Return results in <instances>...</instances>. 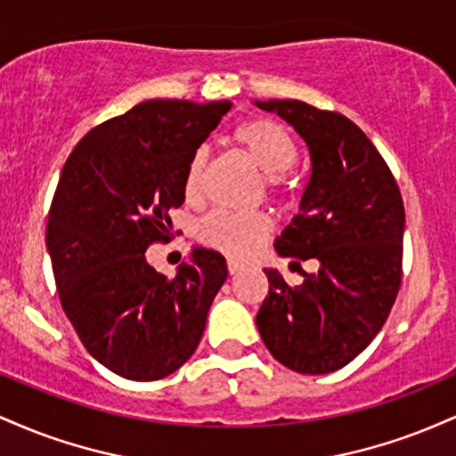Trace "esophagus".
<instances>
[{
  "label": "esophagus",
  "mask_w": 456,
  "mask_h": 456,
  "mask_svg": "<svg viewBox=\"0 0 456 456\" xmlns=\"http://www.w3.org/2000/svg\"><path fill=\"white\" fill-rule=\"evenodd\" d=\"M244 268H246V265L242 264V261H238V259H233V257L227 259V270H229V274H238V272H242Z\"/></svg>",
  "instance_id": "obj_1"
}]
</instances>
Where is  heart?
Instances as JSON below:
<instances>
[{"mask_svg":"<svg viewBox=\"0 0 456 456\" xmlns=\"http://www.w3.org/2000/svg\"><path fill=\"white\" fill-rule=\"evenodd\" d=\"M232 139L264 174L261 184H264L265 195L272 199L285 197L291 188L287 171L297 159L296 141L291 139V134L281 124L259 118L240 124L233 130ZM206 165V150H197L188 160L184 171V197L188 203L201 201ZM270 233L272 221L264 212H214L199 229V238L203 244L233 259H248L270 238Z\"/></svg>","mask_w":456,"mask_h":456,"instance_id":"obj_1","label":"heart"}]
</instances>
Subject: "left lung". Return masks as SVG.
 <instances>
[{
    "instance_id": "8db88e82",
    "label": "left lung",
    "mask_w": 456,
    "mask_h": 456,
    "mask_svg": "<svg viewBox=\"0 0 456 456\" xmlns=\"http://www.w3.org/2000/svg\"><path fill=\"white\" fill-rule=\"evenodd\" d=\"M255 104L287 119L311 154L300 214L276 240V250L319 264L315 274L305 272L300 287L264 270L270 289L257 313L259 334L287 369L332 373L369 347L399 294L405 229L399 184L345 115L302 101Z\"/></svg>"
}]
</instances>
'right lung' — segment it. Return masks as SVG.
<instances>
[{"label": "right lung", "instance_id": "add662e5", "mask_svg": "<svg viewBox=\"0 0 456 456\" xmlns=\"http://www.w3.org/2000/svg\"><path fill=\"white\" fill-rule=\"evenodd\" d=\"M229 101H145L94 126L61 169L46 246L61 308L98 362L134 381L171 375L195 354L227 279L216 250L195 248L174 279L145 259L174 238L184 171Z\"/></svg>", "mask_w": 456, "mask_h": 456}]
</instances>
